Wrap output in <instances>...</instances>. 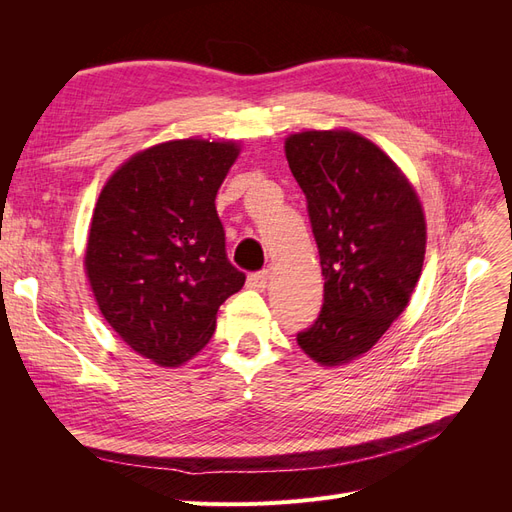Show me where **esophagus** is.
<instances>
[{"label":"esophagus","mask_w":512,"mask_h":512,"mask_svg":"<svg viewBox=\"0 0 512 512\" xmlns=\"http://www.w3.org/2000/svg\"><path fill=\"white\" fill-rule=\"evenodd\" d=\"M269 284V271H256L247 275V286L254 290H265Z\"/></svg>","instance_id":"34e87169"}]
</instances>
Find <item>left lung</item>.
Here are the masks:
<instances>
[{
  "label": "left lung",
  "instance_id": "1",
  "mask_svg": "<svg viewBox=\"0 0 512 512\" xmlns=\"http://www.w3.org/2000/svg\"><path fill=\"white\" fill-rule=\"evenodd\" d=\"M284 149L324 275L320 314L297 342L320 365H344L406 309L425 260L423 207L397 164L361 134L309 130L290 134Z\"/></svg>",
  "mask_w": 512,
  "mask_h": 512
}]
</instances>
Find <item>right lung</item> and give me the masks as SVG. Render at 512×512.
Here are the masks:
<instances>
[{"label":"right lung","instance_id":"right-lung-1","mask_svg":"<svg viewBox=\"0 0 512 512\" xmlns=\"http://www.w3.org/2000/svg\"><path fill=\"white\" fill-rule=\"evenodd\" d=\"M232 141H168L106 181L91 218L85 271L106 322L134 352L177 367L203 350L220 305L243 288L230 265L215 194Z\"/></svg>","mask_w":512,"mask_h":512}]
</instances>
